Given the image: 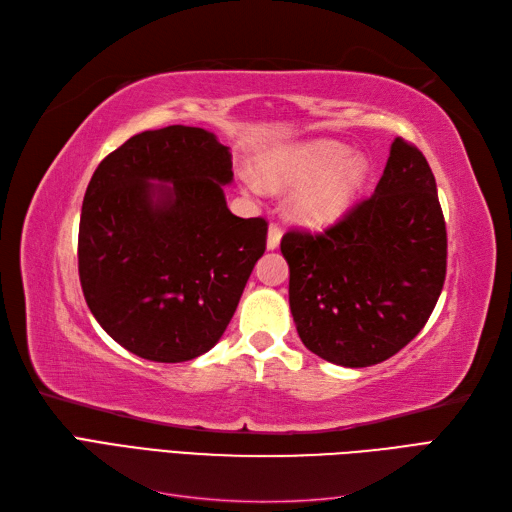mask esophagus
<instances>
[{"label":"esophagus","instance_id":"obj_1","mask_svg":"<svg viewBox=\"0 0 512 512\" xmlns=\"http://www.w3.org/2000/svg\"><path fill=\"white\" fill-rule=\"evenodd\" d=\"M280 241H282V228L277 224H271L267 232V250H277V247H280Z\"/></svg>","mask_w":512,"mask_h":512}]
</instances>
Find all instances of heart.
Wrapping results in <instances>:
<instances>
[{"label":"heart","instance_id":"obj_1","mask_svg":"<svg viewBox=\"0 0 512 512\" xmlns=\"http://www.w3.org/2000/svg\"><path fill=\"white\" fill-rule=\"evenodd\" d=\"M367 175L363 158L335 141H309L271 151L260 162V179L269 190H297L288 203L292 222L322 230L337 224L354 205Z\"/></svg>","mask_w":512,"mask_h":512}]
</instances>
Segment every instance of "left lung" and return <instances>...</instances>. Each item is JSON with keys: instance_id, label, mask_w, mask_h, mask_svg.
<instances>
[{"instance_id": "1", "label": "left lung", "mask_w": 512, "mask_h": 512, "mask_svg": "<svg viewBox=\"0 0 512 512\" xmlns=\"http://www.w3.org/2000/svg\"><path fill=\"white\" fill-rule=\"evenodd\" d=\"M307 350L342 367L391 359L429 320L446 275V224L425 156L395 138L374 194L322 235L282 239Z\"/></svg>"}]
</instances>
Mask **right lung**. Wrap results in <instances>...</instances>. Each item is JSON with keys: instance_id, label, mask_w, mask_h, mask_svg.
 Wrapping results in <instances>:
<instances>
[{"instance_id": "add662e5", "label": "right lung", "mask_w": 512, "mask_h": 512, "mask_svg": "<svg viewBox=\"0 0 512 512\" xmlns=\"http://www.w3.org/2000/svg\"><path fill=\"white\" fill-rule=\"evenodd\" d=\"M232 156L203 128L147 130L91 177L79 226L85 301L119 346L147 361L183 363L220 342L267 222L232 215Z\"/></svg>"}]
</instances>
